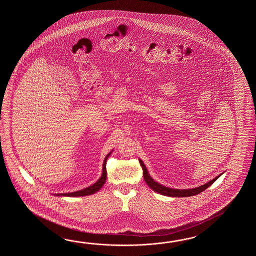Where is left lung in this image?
I'll return each instance as SVG.
<instances>
[{
	"label": "left lung",
	"instance_id": "left-lung-1",
	"mask_svg": "<svg viewBox=\"0 0 256 256\" xmlns=\"http://www.w3.org/2000/svg\"><path fill=\"white\" fill-rule=\"evenodd\" d=\"M139 161H140L142 168V170H144V178L146 180L148 186L150 188H152V190L156 191L158 193H160L162 195H164V196H178H178H182L183 198V196H194V195H198V193L205 190L210 186L213 184L218 178V176H218L217 178H215L214 180L206 183L205 185L200 186L196 188H191V190H174V188H166L164 186L160 185V184H158V182H156L148 174L147 169L146 168V166L144 164L142 161V160H139Z\"/></svg>",
	"mask_w": 256,
	"mask_h": 256
}]
</instances>
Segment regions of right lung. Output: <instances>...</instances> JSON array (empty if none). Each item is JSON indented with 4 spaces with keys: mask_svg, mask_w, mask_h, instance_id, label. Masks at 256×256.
<instances>
[{
    "mask_svg": "<svg viewBox=\"0 0 256 256\" xmlns=\"http://www.w3.org/2000/svg\"><path fill=\"white\" fill-rule=\"evenodd\" d=\"M110 154H109L105 159L104 162V169H102V174L100 176V178L94 183L92 186H88L86 188L82 190L76 191V192H72V193H64V194H58V196H87V195H92L93 193L97 192L98 190L102 188V186L104 185L105 181H106V176H107V171H106V161L108 159Z\"/></svg>",
    "mask_w": 256,
    "mask_h": 256,
    "instance_id": "obj_1",
    "label": "right lung"
}]
</instances>
